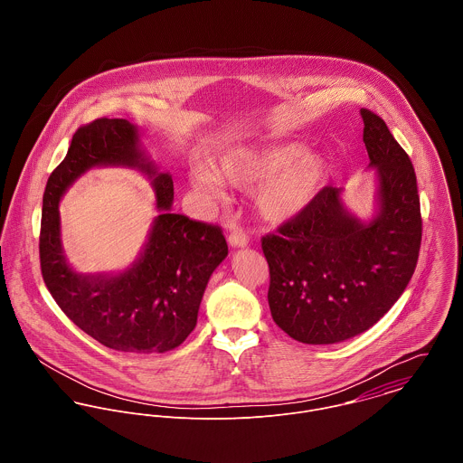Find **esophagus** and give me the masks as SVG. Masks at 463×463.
Masks as SVG:
<instances>
[{"instance_id": "34e87169", "label": "esophagus", "mask_w": 463, "mask_h": 463, "mask_svg": "<svg viewBox=\"0 0 463 463\" xmlns=\"http://www.w3.org/2000/svg\"><path fill=\"white\" fill-rule=\"evenodd\" d=\"M228 241H230V244H232L233 248H244V246H248L250 237H248V233H246V232H242V230L235 228V230H232V232H230Z\"/></svg>"}]
</instances>
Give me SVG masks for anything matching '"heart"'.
Returning a JSON list of instances; mask_svg holds the SVG:
<instances>
[{"label": "heart", "instance_id": "heart-1", "mask_svg": "<svg viewBox=\"0 0 463 463\" xmlns=\"http://www.w3.org/2000/svg\"><path fill=\"white\" fill-rule=\"evenodd\" d=\"M326 175V165L319 156L307 155L298 142L265 144L226 153L217 175L233 185H251L265 180L259 193V206L265 217L283 221L299 213L317 194ZM196 187L212 194H221V184L206 169L193 173Z\"/></svg>", "mask_w": 463, "mask_h": 463}]
</instances>
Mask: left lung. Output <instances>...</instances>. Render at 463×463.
Wrapping results in <instances>:
<instances>
[{
    "mask_svg": "<svg viewBox=\"0 0 463 463\" xmlns=\"http://www.w3.org/2000/svg\"><path fill=\"white\" fill-rule=\"evenodd\" d=\"M360 114L378 169L380 213L362 224L328 185L262 237L270 316L305 344L342 342L374 326L404 292L419 259L422 217L410 156L380 116Z\"/></svg>",
    "mask_w": 463,
    "mask_h": 463,
    "instance_id": "obj_1",
    "label": "left lung"
}]
</instances>
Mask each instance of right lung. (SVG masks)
Here are the masks:
<instances>
[{"label": "right lung", "instance_id": "add662e5", "mask_svg": "<svg viewBox=\"0 0 463 463\" xmlns=\"http://www.w3.org/2000/svg\"><path fill=\"white\" fill-rule=\"evenodd\" d=\"M137 128L99 118L81 125L43 196L39 259L44 283L67 317L99 344L125 353H164L194 330L206 283L228 255L222 228L173 213V180L156 175L137 147ZM130 165L153 175L161 215L132 269L119 277H81L65 264L58 201L94 165Z\"/></svg>", "mask_w": 463, "mask_h": 463}]
</instances>
